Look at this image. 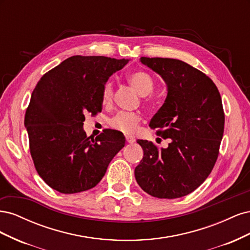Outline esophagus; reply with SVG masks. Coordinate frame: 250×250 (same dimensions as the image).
Here are the masks:
<instances>
[{"label": "esophagus", "mask_w": 250, "mask_h": 250, "mask_svg": "<svg viewBox=\"0 0 250 250\" xmlns=\"http://www.w3.org/2000/svg\"><path fill=\"white\" fill-rule=\"evenodd\" d=\"M125 139H126V142H127L128 144H133V143L135 142V140H134L132 137H129V135H126Z\"/></svg>", "instance_id": "1"}]
</instances>
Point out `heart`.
<instances>
[{
  "label": "heart",
  "mask_w": 250,
  "mask_h": 250,
  "mask_svg": "<svg viewBox=\"0 0 250 250\" xmlns=\"http://www.w3.org/2000/svg\"><path fill=\"white\" fill-rule=\"evenodd\" d=\"M128 82L137 92L143 96H148L153 92L154 89V81L152 77L146 72H134L127 77ZM113 97V84L111 81L105 83L102 89V101L104 104H108ZM141 123V116L135 112L128 111H120L115 117H112L109 121V124L115 129L131 134L137 131L138 127Z\"/></svg>",
  "instance_id": "b5f03b06"
}]
</instances>
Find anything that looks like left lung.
<instances>
[{
	"label": "left lung",
	"instance_id": "8db88e82",
	"mask_svg": "<svg viewBox=\"0 0 250 250\" xmlns=\"http://www.w3.org/2000/svg\"><path fill=\"white\" fill-rule=\"evenodd\" d=\"M141 62L167 84V98L150 127L171 143L160 149L139 140L144 156L134 176L153 197H183L208 178L216 164L224 131L221 96L213 80L181 60L141 57Z\"/></svg>",
	"mask_w": 250,
	"mask_h": 250
}]
</instances>
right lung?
Wrapping results in <instances>:
<instances>
[{
    "label": "right lung",
    "mask_w": 250,
    "mask_h": 250,
    "mask_svg": "<svg viewBox=\"0 0 250 250\" xmlns=\"http://www.w3.org/2000/svg\"><path fill=\"white\" fill-rule=\"evenodd\" d=\"M128 59L76 55L37 82L25 126L34 167L49 187L62 194L87 191L100 183L111 160L125 145L117 130L87 137L83 122L102 110V89Z\"/></svg>",
    "instance_id": "right-lung-1"
}]
</instances>
